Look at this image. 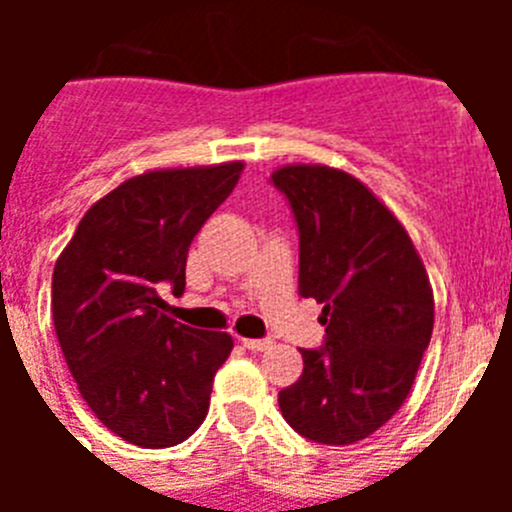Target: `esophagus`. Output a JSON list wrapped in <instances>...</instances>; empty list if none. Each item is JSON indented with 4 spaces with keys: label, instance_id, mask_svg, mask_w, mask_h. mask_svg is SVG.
<instances>
[{
    "label": "esophagus",
    "instance_id": "34e87169",
    "mask_svg": "<svg viewBox=\"0 0 512 512\" xmlns=\"http://www.w3.org/2000/svg\"><path fill=\"white\" fill-rule=\"evenodd\" d=\"M243 346H246L248 351H266V348L274 346V341H271V338H243Z\"/></svg>",
    "mask_w": 512,
    "mask_h": 512
}]
</instances>
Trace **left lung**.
<instances>
[{
  "label": "left lung",
  "instance_id": "1",
  "mask_svg": "<svg viewBox=\"0 0 512 512\" xmlns=\"http://www.w3.org/2000/svg\"><path fill=\"white\" fill-rule=\"evenodd\" d=\"M271 182L300 230V295L323 305L325 325L279 408L310 441L356 443L408 400L433 333L431 282L408 230L356 176L289 164Z\"/></svg>",
  "mask_w": 512,
  "mask_h": 512
}]
</instances>
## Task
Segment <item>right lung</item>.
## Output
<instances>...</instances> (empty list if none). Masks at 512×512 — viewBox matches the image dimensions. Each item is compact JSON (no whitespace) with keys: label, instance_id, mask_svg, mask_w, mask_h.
<instances>
[{"label":"right lung","instance_id":"obj_1","mask_svg":"<svg viewBox=\"0 0 512 512\" xmlns=\"http://www.w3.org/2000/svg\"><path fill=\"white\" fill-rule=\"evenodd\" d=\"M241 171L243 161H228L125 179L89 207L58 256L51 310L63 359L84 402L122 441L176 446L210 410L233 338L176 323L161 289L182 295L194 235Z\"/></svg>","mask_w":512,"mask_h":512}]
</instances>
